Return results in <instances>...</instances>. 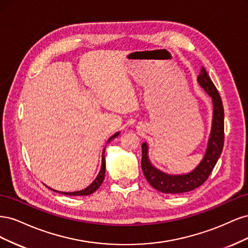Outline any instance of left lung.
Segmentation results:
<instances>
[{"label":"left lung","instance_id":"8db88e82","mask_svg":"<svg viewBox=\"0 0 248 248\" xmlns=\"http://www.w3.org/2000/svg\"><path fill=\"white\" fill-rule=\"evenodd\" d=\"M198 81L207 94L211 97L213 102L211 133L209 137L205 156L199 166L188 174H166L157 170L150 162L147 142H142L141 145V170L150 185L163 193H183L198 188L209 178L222 152L224 140V111L221 98L204 67H202Z\"/></svg>","mask_w":248,"mask_h":248}]
</instances>
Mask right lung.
Masks as SVG:
<instances>
[{"label": "right lung", "instance_id": "obj_1", "mask_svg": "<svg viewBox=\"0 0 248 248\" xmlns=\"http://www.w3.org/2000/svg\"><path fill=\"white\" fill-rule=\"evenodd\" d=\"M120 132H117L115 133L114 136H111L108 142H109L112 139H115L119 136ZM106 150V149H104ZM104 150H103V154H102V163H101V169H100V171L99 174L97 175L96 179L93 181L92 184H90L88 187H86L85 189L82 190H78V191H73V192H62V191H57V190H54V191H57V192H60L62 194H66V196H74V197H78V196H89V194H91L93 192H95L97 189L99 188L100 185L102 184L103 182V179H104V175H106V159H104ZM51 189V188H49Z\"/></svg>", "mask_w": 248, "mask_h": 248}]
</instances>
